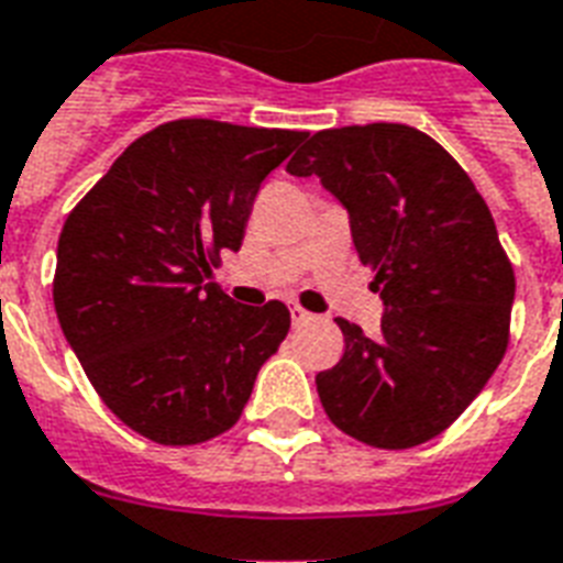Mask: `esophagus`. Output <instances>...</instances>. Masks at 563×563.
<instances>
[{
    "label": "esophagus",
    "mask_w": 563,
    "mask_h": 563,
    "mask_svg": "<svg viewBox=\"0 0 563 563\" xmlns=\"http://www.w3.org/2000/svg\"><path fill=\"white\" fill-rule=\"evenodd\" d=\"M290 320H294V327H302V323L311 320V314L302 306H290Z\"/></svg>",
    "instance_id": "esophagus-1"
}]
</instances>
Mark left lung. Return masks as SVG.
Returning a JSON list of instances; mask_svg holds the SVG:
<instances>
[{
  "instance_id": "1",
  "label": "left lung",
  "mask_w": 563,
  "mask_h": 563,
  "mask_svg": "<svg viewBox=\"0 0 563 563\" xmlns=\"http://www.w3.org/2000/svg\"><path fill=\"white\" fill-rule=\"evenodd\" d=\"M346 207L383 297L367 338L338 317L344 356L317 374L329 421L374 448H416L454 424L510 341L514 266L487 201L437 139L407 124L320 130L287 163Z\"/></svg>"
}]
</instances>
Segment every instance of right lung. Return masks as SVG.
I'll return each mask as SVG.
<instances>
[{"mask_svg":"<svg viewBox=\"0 0 563 563\" xmlns=\"http://www.w3.org/2000/svg\"><path fill=\"white\" fill-rule=\"evenodd\" d=\"M299 130L180 118L139 136L67 213L53 302L86 377L130 430L198 445L243 416L290 329L285 302L207 282L236 252L264 177Z\"/></svg>","mask_w":563,"mask_h":563,"instance_id":"1","label":"right lung"}]
</instances>
